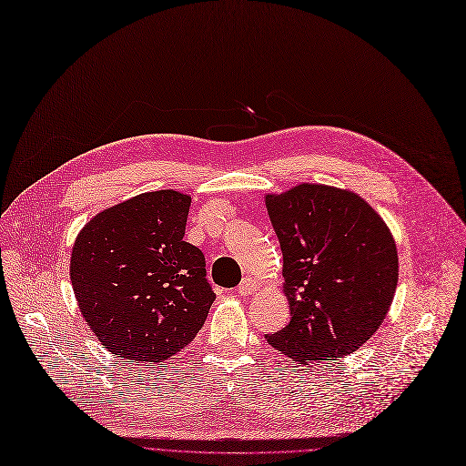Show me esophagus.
I'll return each mask as SVG.
<instances>
[{"instance_id":"34e87169","label":"esophagus","mask_w":466,"mask_h":466,"mask_svg":"<svg viewBox=\"0 0 466 466\" xmlns=\"http://www.w3.org/2000/svg\"><path fill=\"white\" fill-rule=\"evenodd\" d=\"M255 288H257V284L251 279H246V280H242V284L236 288V291H238L239 296H251L253 291H255Z\"/></svg>"}]
</instances>
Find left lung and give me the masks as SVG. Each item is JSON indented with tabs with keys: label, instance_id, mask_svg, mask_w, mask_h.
<instances>
[{
	"label": "left lung",
	"instance_id": "left-lung-1",
	"mask_svg": "<svg viewBox=\"0 0 466 466\" xmlns=\"http://www.w3.org/2000/svg\"><path fill=\"white\" fill-rule=\"evenodd\" d=\"M284 257L289 322L268 346L303 365L350 355L378 330L398 286V249L386 222L359 196L301 184L267 196Z\"/></svg>",
	"mask_w": 466,
	"mask_h": 466
}]
</instances>
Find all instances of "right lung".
<instances>
[{
    "instance_id": "1",
    "label": "right lung",
    "mask_w": 466,
    "mask_h": 466,
    "mask_svg": "<svg viewBox=\"0 0 466 466\" xmlns=\"http://www.w3.org/2000/svg\"><path fill=\"white\" fill-rule=\"evenodd\" d=\"M189 199L172 189L109 207L78 234L71 282L94 334L130 363H163L196 338L215 301L205 257L184 242Z\"/></svg>"
}]
</instances>
